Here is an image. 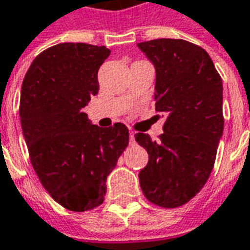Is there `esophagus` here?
<instances>
[{
    "label": "esophagus",
    "mask_w": 250,
    "mask_h": 250,
    "mask_svg": "<svg viewBox=\"0 0 250 250\" xmlns=\"http://www.w3.org/2000/svg\"><path fill=\"white\" fill-rule=\"evenodd\" d=\"M130 143L134 145L135 143V136H134V131H130Z\"/></svg>",
    "instance_id": "esophagus-1"
}]
</instances>
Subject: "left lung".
<instances>
[{"mask_svg": "<svg viewBox=\"0 0 250 250\" xmlns=\"http://www.w3.org/2000/svg\"><path fill=\"white\" fill-rule=\"evenodd\" d=\"M138 46L155 65V109L166 116L159 141L135 134L148 154L139 182L151 204L174 209L201 191L214 166L224 131L222 79L193 42L158 39Z\"/></svg>", "mask_w": 250, "mask_h": 250, "instance_id": "8db88e82", "label": "left lung"}]
</instances>
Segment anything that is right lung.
<instances>
[{
	"label": "right lung",
	"instance_id": "right-lung-1",
	"mask_svg": "<svg viewBox=\"0 0 250 250\" xmlns=\"http://www.w3.org/2000/svg\"><path fill=\"white\" fill-rule=\"evenodd\" d=\"M109 53L85 42L53 45L33 60L21 87L32 166L52 198L71 211L103 204L107 177L130 141L123 123L102 128L82 111L99 92L98 71Z\"/></svg>",
	"mask_w": 250,
	"mask_h": 250
}]
</instances>
